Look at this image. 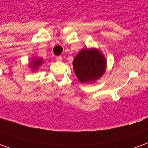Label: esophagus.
<instances>
[{
  "label": "esophagus",
  "mask_w": 148,
  "mask_h": 148,
  "mask_svg": "<svg viewBox=\"0 0 148 148\" xmlns=\"http://www.w3.org/2000/svg\"><path fill=\"white\" fill-rule=\"evenodd\" d=\"M55 60L58 62H61L62 60V56H57V57H55Z\"/></svg>",
  "instance_id": "34e87169"
}]
</instances>
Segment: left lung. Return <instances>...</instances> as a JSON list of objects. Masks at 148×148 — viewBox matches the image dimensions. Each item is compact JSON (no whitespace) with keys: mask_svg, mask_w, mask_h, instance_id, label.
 <instances>
[{"mask_svg":"<svg viewBox=\"0 0 148 148\" xmlns=\"http://www.w3.org/2000/svg\"><path fill=\"white\" fill-rule=\"evenodd\" d=\"M74 73L82 83H91L99 79L106 69V60L96 48L82 49L73 62Z\"/></svg>","mask_w":148,"mask_h":148,"instance_id":"left-lung-1","label":"left lung"}]
</instances>
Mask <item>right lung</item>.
Returning a JSON list of instances; mask_svg holds the SVG:
<instances>
[{"label":"right lung","mask_w":148,"mask_h":148,"mask_svg":"<svg viewBox=\"0 0 148 148\" xmlns=\"http://www.w3.org/2000/svg\"><path fill=\"white\" fill-rule=\"evenodd\" d=\"M42 59L40 58H33V60L32 62H30V66L31 68L33 70V71H36L38 68L42 65Z\"/></svg>","instance_id":"add662e5"}]
</instances>
